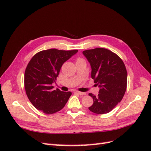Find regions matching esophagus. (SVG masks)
Wrapping results in <instances>:
<instances>
[{
	"instance_id": "1",
	"label": "esophagus",
	"mask_w": 151,
	"mask_h": 151,
	"mask_svg": "<svg viewBox=\"0 0 151 151\" xmlns=\"http://www.w3.org/2000/svg\"><path fill=\"white\" fill-rule=\"evenodd\" d=\"M75 93H76L80 95H86V93H83V92H81V91H75Z\"/></svg>"
}]
</instances>
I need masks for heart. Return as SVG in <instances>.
Listing matches in <instances>:
<instances>
[{"mask_svg": "<svg viewBox=\"0 0 151 151\" xmlns=\"http://www.w3.org/2000/svg\"><path fill=\"white\" fill-rule=\"evenodd\" d=\"M78 60H83L82 59H81V58H78V60H77V61H78Z\"/></svg>", "mask_w": 151, "mask_h": 151, "instance_id": "1", "label": "heart"}]
</instances>
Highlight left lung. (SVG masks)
<instances>
[{"label": "left lung", "instance_id": "1", "mask_svg": "<svg viewBox=\"0 0 151 151\" xmlns=\"http://www.w3.org/2000/svg\"><path fill=\"white\" fill-rule=\"evenodd\" d=\"M91 67V78L100 88L99 93L89 95L93 103L89 110L97 114L111 111L120 102L127 89V71L121 58L111 50L96 48L83 51Z\"/></svg>", "mask_w": 151, "mask_h": 151}]
</instances>
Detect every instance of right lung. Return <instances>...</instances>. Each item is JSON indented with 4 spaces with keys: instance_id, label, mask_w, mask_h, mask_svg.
<instances>
[{
    "instance_id": "add662e5",
    "label": "right lung",
    "mask_w": 151,
    "mask_h": 151,
    "mask_svg": "<svg viewBox=\"0 0 151 151\" xmlns=\"http://www.w3.org/2000/svg\"><path fill=\"white\" fill-rule=\"evenodd\" d=\"M77 52L51 49L40 51L32 58L25 70L24 88L29 101L37 110L52 114L65 106L71 92L54 90L52 84L63 63Z\"/></svg>"
}]
</instances>
